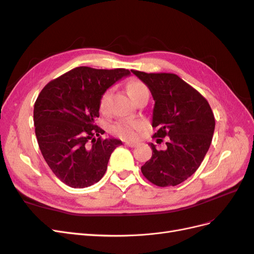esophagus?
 <instances>
[{"label": "esophagus", "instance_id": "obj_1", "mask_svg": "<svg viewBox=\"0 0 254 254\" xmlns=\"http://www.w3.org/2000/svg\"><path fill=\"white\" fill-rule=\"evenodd\" d=\"M125 145L126 146H128V147H131V148H133V147H135V146L137 145L136 143H133V142H126L125 143Z\"/></svg>", "mask_w": 254, "mask_h": 254}]
</instances>
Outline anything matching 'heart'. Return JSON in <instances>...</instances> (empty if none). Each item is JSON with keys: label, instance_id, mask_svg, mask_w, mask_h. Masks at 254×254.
<instances>
[{"label": "heart", "instance_id": "1", "mask_svg": "<svg viewBox=\"0 0 254 254\" xmlns=\"http://www.w3.org/2000/svg\"><path fill=\"white\" fill-rule=\"evenodd\" d=\"M146 88L145 84L139 80L132 78L127 83V91L129 95L133 98L139 92L143 91ZM109 91H106L99 99V109L101 111H105L107 108V103H108ZM144 128V124L140 121H120L117 122L112 126V132L118 135L121 139L124 140H134L137 137V134Z\"/></svg>", "mask_w": 254, "mask_h": 254}]
</instances>
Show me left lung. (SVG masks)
I'll list each match as a JSON object with an SVG mask.
<instances>
[{
	"label": "left lung",
	"mask_w": 254,
	"mask_h": 254,
	"mask_svg": "<svg viewBox=\"0 0 254 254\" xmlns=\"http://www.w3.org/2000/svg\"><path fill=\"white\" fill-rule=\"evenodd\" d=\"M151 92L155 99L152 135L157 142L168 136L167 147L157 150L142 167L144 177L155 186L175 187L193 175L210 148L215 118L206 99L173 73H145L131 70Z\"/></svg>",
	"instance_id": "8db88e82"
}]
</instances>
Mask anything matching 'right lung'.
Listing matches in <instances>:
<instances>
[{
    "instance_id": "obj_1",
    "label": "right lung",
    "mask_w": 254,
    "mask_h": 254,
    "mask_svg": "<svg viewBox=\"0 0 254 254\" xmlns=\"http://www.w3.org/2000/svg\"><path fill=\"white\" fill-rule=\"evenodd\" d=\"M126 68L98 70L78 66L50 81L34 106V124L42 156L57 178L74 189L103 178L112 151L122 145L103 139L95 125L99 99L124 76Z\"/></svg>"
}]
</instances>
